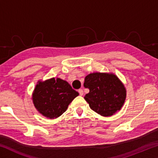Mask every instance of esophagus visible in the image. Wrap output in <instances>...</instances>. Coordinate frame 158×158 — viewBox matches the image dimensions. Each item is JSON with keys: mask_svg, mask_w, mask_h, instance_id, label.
Listing matches in <instances>:
<instances>
[{"mask_svg": "<svg viewBox=\"0 0 158 158\" xmlns=\"http://www.w3.org/2000/svg\"><path fill=\"white\" fill-rule=\"evenodd\" d=\"M78 92H79V95L82 96L83 95H84V90H83L82 89H79V90H78Z\"/></svg>", "mask_w": 158, "mask_h": 158, "instance_id": "obj_1", "label": "esophagus"}]
</instances>
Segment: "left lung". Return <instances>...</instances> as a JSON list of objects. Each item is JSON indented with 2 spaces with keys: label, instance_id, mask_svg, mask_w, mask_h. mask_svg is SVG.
I'll use <instances>...</instances> for the list:
<instances>
[{
  "label": "left lung",
  "instance_id": "8db88e82",
  "mask_svg": "<svg viewBox=\"0 0 158 158\" xmlns=\"http://www.w3.org/2000/svg\"><path fill=\"white\" fill-rule=\"evenodd\" d=\"M84 85L89 89L84 99L90 109L102 116L121 110L126 98V89L112 73H94L85 77Z\"/></svg>",
  "mask_w": 158,
  "mask_h": 158
}]
</instances>
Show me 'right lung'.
<instances>
[{
  "instance_id": "right-lung-1",
  "label": "right lung",
  "mask_w": 158,
  "mask_h": 158,
  "mask_svg": "<svg viewBox=\"0 0 158 158\" xmlns=\"http://www.w3.org/2000/svg\"><path fill=\"white\" fill-rule=\"evenodd\" d=\"M79 93L66 81L52 78L39 81L33 93L35 107L42 115L50 119L61 116Z\"/></svg>"
}]
</instances>
